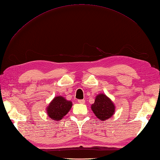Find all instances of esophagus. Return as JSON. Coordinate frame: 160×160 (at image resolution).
<instances>
[{"mask_svg": "<svg viewBox=\"0 0 160 160\" xmlns=\"http://www.w3.org/2000/svg\"><path fill=\"white\" fill-rule=\"evenodd\" d=\"M78 103H81V104H84L85 103V100L84 99H79Z\"/></svg>", "mask_w": 160, "mask_h": 160, "instance_id": "34e87169", "label": "esophagus"}]
</instances>
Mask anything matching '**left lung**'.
I'll return each mask as SVG.
<instances>
[{"instance_id": "left-lung-1", "label": "left lung", "mask_w": 160, "mask_h": 160, "mask_svg": "<svg viewBox=\"0 0 160 160\" xmlns=\"http://www.w3.org/2000/svg\"><path fill=\"white\" fill-rule=\"evenodd\" d=\"M91 108L96 117L101 121L111 118L115 111L113 101L103 93H99L96 96L95 102L91 105Z\"/></svg>"}]
</instances>
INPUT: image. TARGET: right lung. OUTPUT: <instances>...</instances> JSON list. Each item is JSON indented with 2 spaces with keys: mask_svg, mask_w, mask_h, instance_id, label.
Segmentation results:
<instances>
[{
  "mask_svg": "<svg viewBox=\"0 0 160 160\" xmlns=\"http://www.w3.org/2000/svg\"><path fill=\"white\" fill-rule=\"evenodd\" d=\"M72 103L61 95L55 97L46 109L48 117L57 122H59L68 113Z\"/></svg>",
  "mask_w": 160,
  "mask_h": 160,
  "instance_id": "obj_1",
  "label": "right lung"
}]
</instances>
